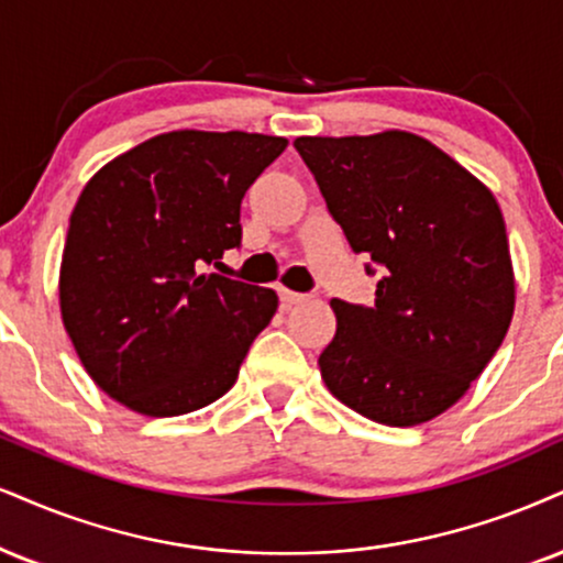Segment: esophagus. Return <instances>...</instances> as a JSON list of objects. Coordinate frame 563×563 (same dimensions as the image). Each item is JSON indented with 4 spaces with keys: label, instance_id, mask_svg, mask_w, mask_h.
<instances>
[{
    "label": "esophagus",
    "instance_id": "esophagus-1",
    "mask_svg": "<svg viewBox=\"0 0 563 563\" xmlns=\"http://www.w3.org/2000/svg\"><path fill=\"white\" fill-rule=\"evenodd\" d=\"M279 300H282L284 308H292V305L308 300V295H300V292H292V289L279 287Z\"/></svg>",
    "mask_w": 563,
    "mask_h": 563
}]
</instances>
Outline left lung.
Segmentation results:
<instances>
[{"instance_id": "1", "label": "left lung", "mask_w": 563, "mask_h": 563, "mask_svg": "<svg viewBox=\"0 0 563 563\" xmlns=\"http://www.w3.org/2000/svg\"><path fill=\"white\" fill-rule=\"evenodd\" d=\"M295 148L352 250L380 266L373 308L331 300L336 334L318 357L325 386L384 426L439 418L485 371L515 316L494 192L405 130L297 137Z\"/></svg>"}]
</instances>
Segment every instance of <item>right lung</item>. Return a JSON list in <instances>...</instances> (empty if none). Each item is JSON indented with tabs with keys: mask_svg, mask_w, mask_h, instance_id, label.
Instances as JSON below:
<instances>
[{
	"mask_svg": "<svg viewBox=\"0 0 563 563\" xmlns=\"http://www.w3.org/2000/svg\"><path fill=\"white\" fill-rule=\"evenodd\" d=\"M284 148L276 135L175 130L82 187L62 253V323L120 405L175 418L234 386L279 297L203 268L240 245L242 198Z\"/></svg>",
	"mask_w": 563,
	"mask_h": 563,
	"instance_id": "right-lung-1",
	"label": "right lung"
}]
</instances>
